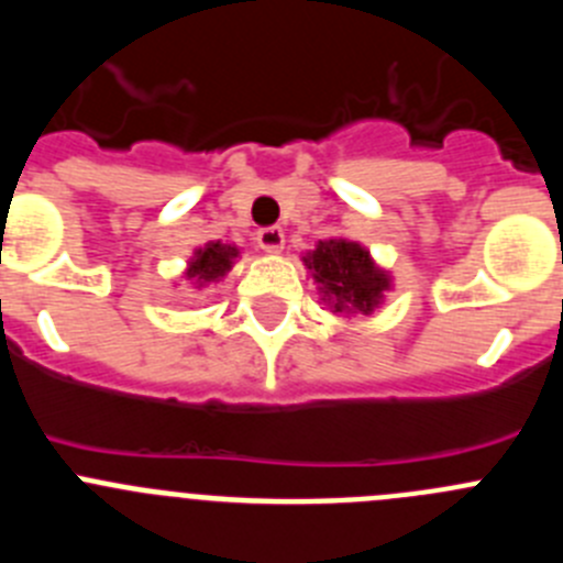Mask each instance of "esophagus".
<instances>
[{
    "label": "esophagus",
    "mask_w": 563,
    "mask_h": 563,
    "mask_svg": "<svg viewBox=\"0 0 563 563\" xmlns=\"http://www.w3.org/2000/svg\"><path fill=\"white\" fill-rule=\"evenodd\" d=\"M256 245L262 247V254H282V247H285V231L262 229L260 234H256Z\"/></svg>",
    "instance_id": "34e87169"
}]
</instances>
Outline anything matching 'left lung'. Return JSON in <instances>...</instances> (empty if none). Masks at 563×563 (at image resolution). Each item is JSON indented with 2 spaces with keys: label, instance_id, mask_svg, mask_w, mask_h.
Segmentation results:
<instances>
[{
  "label": "left lung",
  "instance_id": "1",
  "mask_svg": "<svg viewBox=\"0 0 563 563\" xmlns=\"http://www.w3.org/2000/svg\"><path fill=\"white\" fill-rule=\"evenodd\" d=\"M301 262L316 278L321 301L332 316H371L383 307L385 292L394 287L390 273L376 265L368 247L343 236L318 240Z\"/></svg>",
  "mask_w": 563,
  "mask_h": 563
}]
</instances>
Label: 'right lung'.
Here are the masks:
<instances>
[{
	"instance_id": "1",
	"label": "right lung",
	"mask_w": 563,
	"mask_h": 563,
	"mask_svg": "<svg viewBox=\"0 0 563 563\" xmlns=\"http://www.w3.org/2000/svg\"><path fill=\"white\" fill-rule=\"evenodd\" d=\"M236 256H240V247L236 245L211 240L206 242L203 247H195V254L189 256L184 276H187L189 285H195L198 290L206 285H218L220 278H225V273L234 267Z\"/></svg>"
}]
</instances>
